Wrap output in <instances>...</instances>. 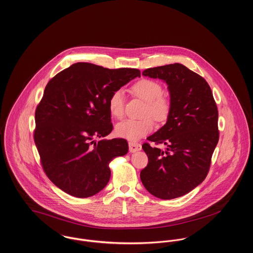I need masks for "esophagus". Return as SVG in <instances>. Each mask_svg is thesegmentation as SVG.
I'll return each mask as SVG.
<instances>
[{"instance_id": "34e87169", "label": "esophagus", "mask_w": 253, "mask_h": 253, "mask_svg": "<svg viewBox=\"0 0 253 253\" xmlns=\"http://www.w3.org/2000/svg\"><path fill=\"white\" fill-rule=\"evenodd\" d=\"M128 147H129V152L130 153H135L141 150V145L139 143H134V142H129L128 143Z\"/></svg>"}]
</instances>
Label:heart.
<instances>
[{
	"instance_id": "b5f03b06",
	"label": "heart",
	"mask_w": 253,
	"mask_h": 253,
	"mask_svg": "<svg viewBox=\"0 0 253 253\" xmlns=\"http://www.w3.org/2000/svg\"><path fill=\"white\" fill-rule=\"evenodd\" d=\"M132 92L146 102L144 115L151 116L156 121H164L171 110L170 100L162 94L161 84L152 79H142L136 82L132 88ZM126 97L122 89L115 90L108 100V107L112 117L116 119L124 115ZM154 123L151 118L145 117L140 120L126 119L118 123L115 133L119 137L128 141H137L153 130Z\"/></svg>"
}]
</instances>
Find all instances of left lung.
Listing matches in <instances>:
<instances>
[{
  "label": "left lung",
  "instance_id": "left-lung-1",
  "mask_svg": "<svg viewBox=\"0 0 253 253\" xmlns=\"http://www.w3.org/2000/svg\"><path fill=\"white\" fill-rule=\"evenodd\" d=\"M142 74L168 85L171 110L166 124L147 138L165 150L144 143L148 165L140 178L154 196L168 200L183 196L207 176L217 145L218 111L207 81L182 64L145 69Z\"/></svg>",
  "mask_w": 253,
  "mask_h": 253
}]
</instances>
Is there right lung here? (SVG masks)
I'll list each match as a JSON object with an SVG mask.
<instances>
[{"label":"right lung","instance_id":"obj_1","mask_svg":"<svg viewBox=\"0 0 253 253\" xmlns=\"http://www.w3.org/2000/svg\"><path fill=\"white\" fill-rule=\"evenodd\" d=\"M136 69H109L76 63L46 85L36 109L34 139L50 181L78 198L98 193L108 184L109 162L128 152L126 139H102L112 129L111 93L135 77Z\"/></svg>","mask_w":253,"mask_h":253}]
</instances>
